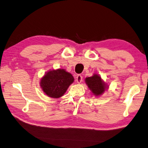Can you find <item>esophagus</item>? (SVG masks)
Listing matches in <instances>:
<instances>
[{
    "label": "esophagus",
    "mask_w": 148,
    "mask_h": 148,
    "mask_svg": "<svg viewBox=\"0 0 148 148\" xmlns=\"http://www.w3.org/2000/svg\"><path fill=\"white\" fill-rule=\"evenodd\" d=\"M76 81L78 84H80L81 82L82 81V75L80 74H78L76 77Z\"/></svg>",
    "instance_id": "1"
}]
</instances>
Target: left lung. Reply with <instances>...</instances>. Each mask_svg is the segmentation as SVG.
<instances>
[{
  "label": "left lung",
  "instance_id": "left-lung-1",
  "mask_svg": "<svg viewBox=\"0 0 148 148\" xmlns=\"http://www.w3.org/2000/svg\"><path fill=\"white\" fill-rule=\"evenodd\" d=\"M85 82L89 89L95 96L102 95L105 91L108 89V86L103 81L101 77L98 74H93L91 77L85 79Z\"/></svg>",
  "mask_w": 148,
  "mask_h": 148
}]
</instances>
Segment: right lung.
Returning a JSON list of instances; mask_svg holds the SVG:
<instances>
[{
	"mask_svg": "<svg viewBox=\"0 0 148 148\" xmlns=\"http://www.w3.org/2000/svg\"><path fill=\"white\" fill-rule=\"evenodd\" d=\"M73 75L64 69L49 71L41 79L40 86L49 97L60 98L74 82Z\"/></svg>",
	"mask_w": 148,
	"mask_h": 148,
	"instance_id": "obj_1",
	"label": "right lung"
}]
</instances>
